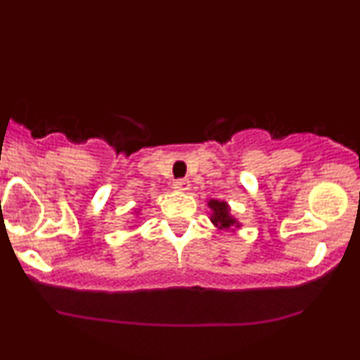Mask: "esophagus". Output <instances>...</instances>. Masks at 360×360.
Instances as JSON below:
<instances>
[{
	"label": "esophagus",
	"instance_id": "esophagus-1",
	"mask_svg": "<svg viewBox=\"0 0 360 360\" xmlns=\"http://www.w3.org/2000/svg\"><path fill=\"white\" fill-rule=\"evenodd\" d=\"M172 188H174L176 191H188L189 181L188 179H176L174 183H172Z\"/></svg>",
	"mask_w": 360,
	"mask_h": 360
}]
</instances>
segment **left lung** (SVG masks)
<instances>
[{
	"label": "left lung",
	"mask_w": 360,
	"mask_h": 360,
	"mask_svg": "<svg viewBox=\"0 0 360 360\" xmlns=\"http://www.w3.org/2000/svg\"><path fill=\"white\" fill-rule=\"evenodd\" d=\"M210 210H212V223L214 226H218L220 230H233L240 226V223L237 221V218L232 217L230 213V206L225 201L218 200H210L208 201Z\"/></svg>",
	"instance_id": "left-lung-1"
}]
</instances>
